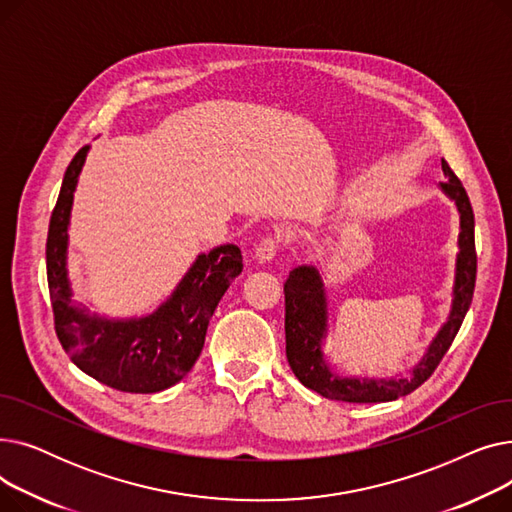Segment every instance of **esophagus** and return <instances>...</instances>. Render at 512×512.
<instances>
[{
	"instance_id": "esophagus-1",
	"label": "esophagus",
	"mask_w": 512,
	"mask_h": 512,
	"mask_svg": "<svg viewBox=\"0 0 512 512\" xmlns=\"http://www.w3.org/2000/svg\"><path fill=\"white\" fill-rule=\"evenodd\" d=\"M278 251H280V238H276V236H265V238H261V240L257 242L255 257H257L261 263H265V261H272V259L278 255Z\"/></svg>"
}]
</instances>
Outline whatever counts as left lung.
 Here are the masks:
<instances>
[{
  "label": "left lung",
  "mask_w": 512,
  "mask_h": 512,
  "mask_svg": "<svg viewBox=\"0 0 512 512\" xmlns=\"http://www.w3.org/2000/svg\"><path fill=\"white\" fill-rule=\"evenodd\" d=\"M442 172L446 176L440 182L442 191L456 203L461 213L459 255H456V276L452 288V309L448 321L429 344L423 359L405 378L398 380H367V378H340L332 371L321 353V340L328 332V303L324 282L311 265H301L292 270L284 284V330H286V357L292 373L309 390H315L324 398L342 402H388L407 396L417 390L429 375L436 371L442 357L459 334L463 319L469 311L477 276L475 253V218L471 201L463 182L459 180L446 161L442 159Z\"/></svg>",
  "instance_id": "1"
}]
</instances>
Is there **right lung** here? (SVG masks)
Returning a JSON list of instances; mask_svg holds the SVG:
<instances>
[{"label": "right lung", "mask_w": 512, "mask_h": 512, "mask_svg": "<svg viewBox=\"0 0 512 512\" xmlns=\"http://www.w3.org/2000/svg\"><path fill=\"white\" fill-rule=\"evenodd\" d=\"M89 145L66 168L47 232V284L53 328L72 363L97 382L120 392H161L193 369L209 319L230 282L242 272V255L224 245L199 255L172 297L141 319H103L72 303L66 272L68 220L78 174Z\"/></svg>", "instance_id": "obj_1"}]
</instances>
